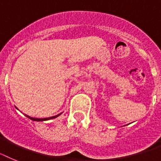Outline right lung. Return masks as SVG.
Masks as SVG:
<instances>
[{"instance_id":"obj_1","label":"right lung","mask_w":161,"mask_h":161,"mask_svg":"<svg viewBox=\"0 0 161 161\" xmlns=\"http://www.w3.org/2000/svg\"><path fill=\"white\" fill-rule=\"evenodd\" d=\"M61 114H58V115L54 116V117H47V118H34V117H30V116H28V115H26V114H25V116H26V117H28V118H30V119L32 120V121H47V120H49V119H53V118H56V117H57L59 115H61Z\"/></svg>"}]
</instances>
